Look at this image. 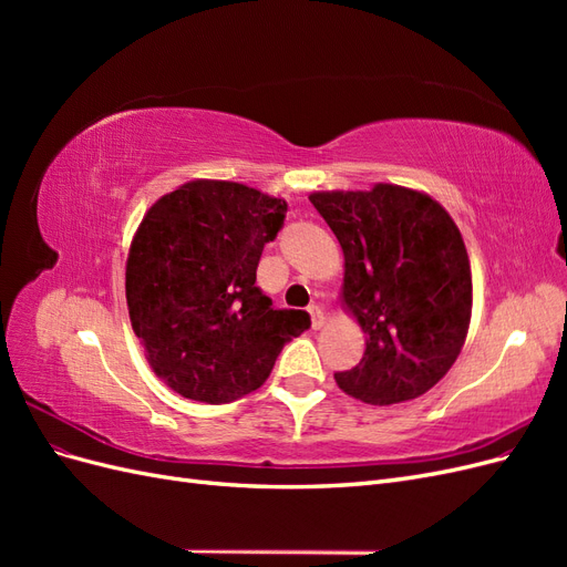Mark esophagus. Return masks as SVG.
<instances>
[{
    "instance_id": "esophagus-1",
    "label": "esophagus",
    "mask_w": 567,
    "mask_h": 567,
    "mask_svg": "<svg viewBox=\"0 0 567 567\" xmlns=\"http://www.w3.org/2000/svg\"><path fill=\"white\" fill-rule=\"evenodd\" d=\"M307 310H310L312 326H315V329H319V326L323 323V310H321V305H319V302H312L310 307H307Z\"/></svg>"
}]
</instances>
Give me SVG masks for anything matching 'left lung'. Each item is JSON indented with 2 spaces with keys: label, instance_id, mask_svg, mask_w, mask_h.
Masks as SVG:
<instances>
[{
  "label": "left lung",
  "instance_id": "8db88e82",
  "mask_svg": "<svg viewBox=\"0 0 567 567\" xmlns=\"http://www.w3.org/2000/svg\"><path fill=\"white\" fill-rule=\"evenodd\" d=\"M346 252L342 300L367 333L336 383L367 404L421 398L452 369L471 323V262L440 203L402 186L310 196Z\"/></svg>",
  "mask_w": 567,
  "mask_h": 567
}]
</instances>
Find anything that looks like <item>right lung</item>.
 Returning a JSON list of instances; mask_svg holds the SVG:
<instances>
[{"label":"right lung","mask_w":567,"mask_h":567,"mask_svg":"<svg viewBox=\"0 0 567 567\" xmlns=\"http://www.w3.org/2000/svg\"><path fill=\"white\" fill-rule=\"evenodd\" d=\"M286 210L244 184L188 182L146 213L127 257L130 319L148 364L182 398H244L310 329V315L277 310L255 286Z\"/></svg>","instance_id":"1"}]
</instances>
